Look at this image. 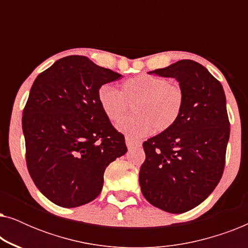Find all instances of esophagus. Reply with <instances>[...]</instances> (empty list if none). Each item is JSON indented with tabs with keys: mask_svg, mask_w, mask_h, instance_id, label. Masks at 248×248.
Returning a JSON list of instances; mask_svg holds the SVG:
<instances>
[{
	"mask_svg": "<svg viewBox=\"0 0 248 248\" xmlns=\"http://www.w3.org/2000/svg\"><path fill=\"white\" fill-rule=\"evenodd\" d=\"M125 143H126V147H127L128 150H131V149H133V148L140 147V145H141V142L134 141L130 138H125Z\"/></svg>",
	"mask_w": 248,
	"mask_h": 248,
	"instance_id": "obj_1",
	"label": "esophagus"
}]
</instances>
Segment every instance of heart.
Instances as JSON below:
<instances>
[{"label": "heart", "mask_w": 248, "mask_h": 248, "mask_svg": "<svg viewBox=\"0 0 248 248\" xmlns=\"http://www.w3.org/2000/svg\"><path fill=\"white\" fill-rule=\"evenodd\" d=\"M98 104L110 122H118L130 110L134 113L117 124V130L131 138H143L174 126L184 108L185 96L178 84L167 78L142 73L122 83L121 91L103 84L97 91Z\"/></svg>", "instance_id": "1"}]
</instances>
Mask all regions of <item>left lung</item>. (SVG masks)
<instances>
[{
  "label": "left lung",
  "mask_w": 248,
  "mask_h": 248,
  "mask_svg": "<svg viewBox=\"0 0 248 248\" xmlns=\"http://www.w3.org/2000/svg\"><path fill=\"white\" fill-rule=\"evenodd\" d=\"M149 74L175 78L185 96L174 126L143 143L142 194L170 213L194 209L213 192L225 168L230 124L221 83L192 60H182Z\"/></svg>",
  "instance_id": "8db88e82"
}]
</instances>
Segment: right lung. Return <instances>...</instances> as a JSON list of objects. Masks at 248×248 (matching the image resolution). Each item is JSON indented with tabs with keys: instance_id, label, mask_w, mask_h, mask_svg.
Listing matches in <instances>:
<instances>
[{
	"instance_id": "right-lung-1",
	"label": "right lung",
	"mask_w": 248,
	"mask_h": 248,
	"mask_svg": "<svg viewBox=\"0 0 248 248\" xmlns=\"http://www.w3.org/2000/svg\"><path fill=\"white\" fill-rule=\"evenodd\" d=\"M121 77L86 56L71 55L36 78L22 114L27 167L37 188L56 205L93 201L105 169L126 154L124 137L97 100L98 89Z\"/></svg>"
}]
</instances>
